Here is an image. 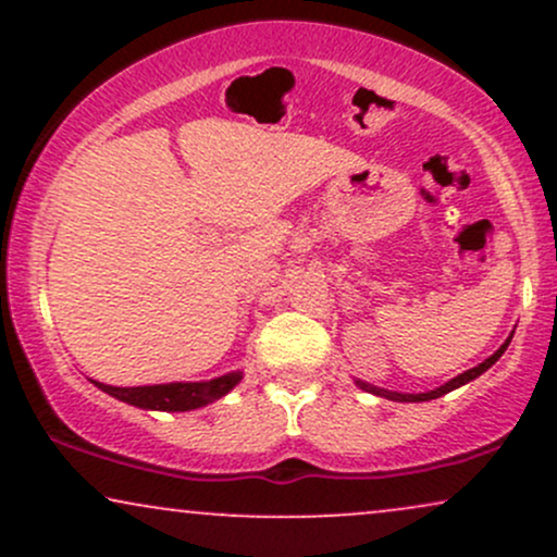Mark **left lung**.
<instances>
[{"label":"left lung","mask_w":557,"mask_h":557,"mask_svg":"<svg viewBox=\"0 0 557 557\" xmlns=\"http://www.w3.org/2000/svg\"><path fill=\"white\" fill-rule=\"evenodd\" d=\"M510 337H513V335H510ZM510 337H508V341H505V343L500 345V348L495 350V354L490 356V359H484L482 363H479V367L469 369V372H463V374H458V376H453L450 382H445V385H440L437 389H430V393H389V389L374 387V385H369V382H361V380H356V385H359L361 389H367V393H374V395H380V398H387V400H398V403H421V400H434V398H440V395L450 393V389L461 387V385H466V382L476 380L479 374H484V372H487V369L492 367V363H495V361L500 359V356L505 354V348H508Z\"/></svg>","instance_id":"1"}]
</instances>
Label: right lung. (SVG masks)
<instances>
[{"label":"right lung","mask_w":557,"mask_h":557,"mask_svg":"<svg viewBox=\"0 0 557 557\" xmlns=\"http://www.w3.org/2000/svg\"><path fill=\"white\" fill-rule=\"evenodd\" d=\"M240 380L243 372H230L209 382H170V385L144 387H114L104 385V382H94V385L112 398L131 403L136 408H146V411H194V408L220 400Z\"/></svg>","instance_id":"right-lung-1"}]
</instances>
